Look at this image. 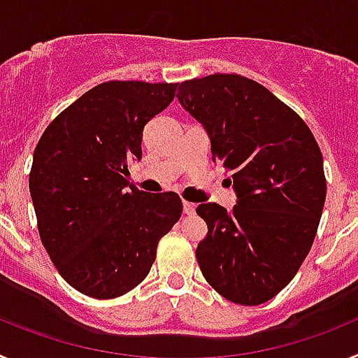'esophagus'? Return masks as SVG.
I'll return each instance as SVG.
<instances>
[{
  "label": "esophagus",
  "instance_id": "obj_1",
  "mask_svg": "<svg viewBox=\"0 0 358 358\" xmlns=\"http://www.w3.org/2000/svg\"><path fill=\"white\" fill-rule=\"evenodd\" d=\"M182 210H185L186 215H195L197 204H194V202H182Z\"/></svg>",
  "mask_w": 358,
  "mask_h": 358
}]
</instances>
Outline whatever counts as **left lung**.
<instances>
[{"label": "left lung", "mask_w": 358, "mask_h": 358, "mask_svg": "<svg viewBox=\"0 0 358 358\" xmlns=\"http://www.w3.org/2000/svg\"><path fill=\"white\" fill-rule=\"evenodd\" d=\"M177 98L236 194L231 211L197 208L208 224L195 251L202 276L229 301L262 305L289 285L314 243L327 199L321 150L289 106L242 75L181 82Z\"/></svg>", "instance_id": "left-lung-1"}]
</instances>
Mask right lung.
<instances>
[{
    "label": "right lung",
    "mask_w": 358,
    "mask_h": 358,
    "mask_svg": "<svg viewBox=\"0 0 358 358\" xmlns=\"http://www.w3.org/2000/svg\"><path fill=\"white\" fill-rule=\"evenodd\" d=\"M177 84L106 82L73 102L41 136L30 195L43 245L73 289L113 299L140 285L156 249L181 218L179 195L127 182L148 122Z\"/></svg>",
    "instance_id": "right-lung-1"
}]
</instances>
